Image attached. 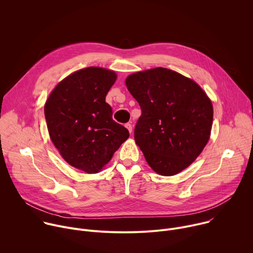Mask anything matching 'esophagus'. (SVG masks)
<instances>
[{"label":"esophagus","mask_w":253,"mask_h":253,"mask_svg":"<svg viewBox=\"0 0 253 253\" xmlns=\"http://www.w3.org/2000/svg\"><path fill=\"white\" fill-rule=\"evenodd\" d=\"M125 127L128 129V131H129L130 133L132 132V129H133V128H132V125H131L130 123H127V124H125Z\"/></svg>","instance_id":"esophagus-1"}]
</instances>
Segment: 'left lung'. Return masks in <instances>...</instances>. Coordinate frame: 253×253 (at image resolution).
<instances>
[{"label":"left lung","instance_id":"left-lung-1","mask_svg":"<svg viewBox=\"0 0 253 253\" xmlns=\"http://www.w3.org/2000/svg\"><path fill=\"white\" fill-rule=\"evenodd\" d=\"M125 83L142 110L134 137L148 165L162 176L186 169L210 138V98L192 79L162 67L136 72Z\"/></svg>","mask_w":253,"mask_h":253}]
</instances>
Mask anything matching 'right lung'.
Returning <instances> with one entry per match:
<instances>
[{
	"mask_svg": "<svg viewBox=\"0 0 253 253\" xmlns=\"http://www.w3.org/2000/svg\"><path fill=\"white\" fill-rule=\"evenodd\" d=\"M116 79L113 70L84 68L60 81L45 103L55 147L68 164L88 174L100 172L129 137L105 102Z\"/></svg>",
	"mask_w": 253,
	"mask_h": 253,
	"instance_id": "add662e5",
	"label": "right lung"
}]
</instances>
